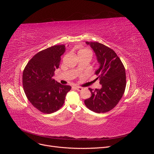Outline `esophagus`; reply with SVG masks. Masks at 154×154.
Wrapping results in <instances>:
<instances>
[{
	"label": "esophagus",
	"instance_id": "obj_1",
	"mask_svg": "<svg viewBox=\"0 0 154 154\" xmlns=\"http://www.w3.org/2000/svg\"><path fill=\"white\" fill-rule=\"evenodd\" d=\"M75 87V88L76 90H78V91H82L83 90V87H79V86H75L74 87Z\"/></svg>",
	"mask_w": 154,
	"mask_h": 154
}]
</instances>
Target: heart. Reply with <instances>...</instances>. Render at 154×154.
Here are the masks:
<instances>
[{"instance_id": "heart-1", "label": "heart", "mask_w": 154, "mask_h": 154, "mask_svg": "<svg viewBox=\"0 0 154 154\" xmlns=\"http://www.w3.org/2000/svg\"><path fill=\"white\" fill-rule=\"evenodd\" d=\"M89 53L90 54H91V53L90 51L88 50H87V49H83V50H81L80 51H79L78 53Z\"/></svg>"}]
</instances>
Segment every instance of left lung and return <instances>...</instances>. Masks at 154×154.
Masks as SVG:
<instances>
[{
    "label": "left lung",
    "mask_w": 154,
    "mask_h": 154,
    "mask_svg": "<svg viewBox=\"0 0 154 154\" xmlns=\"http://www.w3.org/2000/svg\"><path fill=\"white\" fill-rule=\"evenodd\" d=\"M94 50L100 67L95 72L102 87L88 88L91 97L84 101L87 108L96 113H105L119 103L126 87L125 69L114 51L97 42H86Z\"/></svg>",
    "instance_id": "1"
}]
</instances>
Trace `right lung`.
I'll return each mask as SVG.
<instances>
[{"label":"right lung","mask_w":154,"mask_h":154,"mask_svg":"<svg viewBox=\"0 0 154 154\" xmlns=\"http://www.w3.org/2000/svg\"><path fill=\"white\" fill-rule=\"evenodd\" d=\"M65 45H56L33 56L22 74L24 92L30 103L44 114H51L63 106L67 93L71 89L54 80L53 76L60 66Z\"/></svg>","instance_id":"1"}]
</instances>
